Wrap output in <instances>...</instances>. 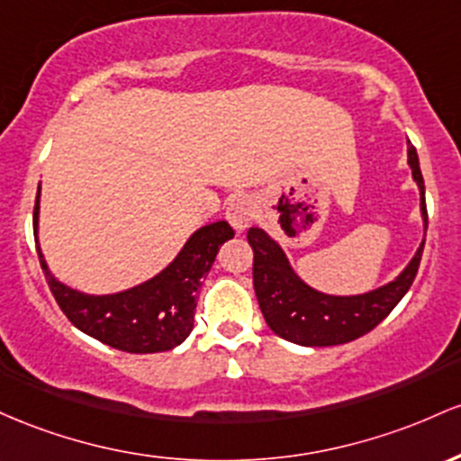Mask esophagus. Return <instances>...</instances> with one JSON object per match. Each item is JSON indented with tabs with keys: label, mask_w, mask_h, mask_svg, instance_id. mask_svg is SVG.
<instances>
[{
	"label": "esophagus",
	"mask_w": 461,
	"mask_h": 461,
	"mask_svg": "<svg viewBox=\"0 0 461 461\" xmlns=\"http://www.w3.org/2000/svg\"><path fill=\"white\" fill-rule=\"evenodd\" d=\"M252 217H255V206H252V200L248 195H235L226 206V220L230 221V226L237 232L246 230Z\"/></svg>",
	"instance_id": "1"
}]
</instances>
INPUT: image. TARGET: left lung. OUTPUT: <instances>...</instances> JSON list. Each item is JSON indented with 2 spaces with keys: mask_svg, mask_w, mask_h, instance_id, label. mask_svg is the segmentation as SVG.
Listing matches in <instances>:
<instances>
[{
  "mask_svg": "<svg viewBox=\"0 0 461 461\" xmlns=\"http://www.w3.org/2000/svg\"><path fill=\"white\" fill-rule=\"evenodd\" d=\"M411 176L420 189V211L427 224L425 203V180H422L420 163H418L416 148L407 146ZM248 244L255 252L252 261V281L258 307L263 318L278 338L300 346H335L353 342L390 315L392 309L401 303L420 266L422 241L413 255L410 266L405 267L392 283L372 289L359 296H329L315 292L307 283L296 276L289 266L281 246L267 237L261 229L248 230Z\"/></svg>",
  "mask_w": 461,
  "mask_h": 461,
  "instance_id": "left-lung-1",
  "label": "left lung"
}]
</instances>
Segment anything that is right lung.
Here are the masks:
<instances>
[{
    "mask_svg": "<svg viewBox=\"0 0 461 461\" xmlns=\"http://www.w3.org/2000/svg\"><path fill=\"white\" fill-rule=\"evenodd\" d=\"M41 189V185H39ZM39 229V194L34 204V241ZM235 237L229 221L203 226L189 237L178 257L161 274L141 285L108 296H89L56 281L41 248V267L56 303L69 322L123 353H163L183 344L194 329L198 289L213 266L217 250Z\"/></svg>",
    "mask_w": 461,
    "mask_h": 461,
    "instance_id": "add662e5",
    "label": "right lung"
}]
</instances>
